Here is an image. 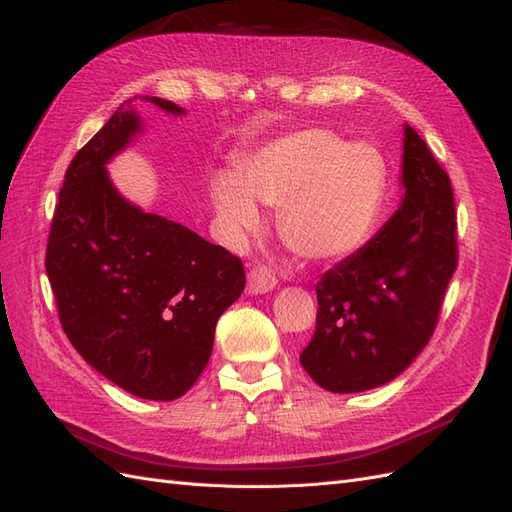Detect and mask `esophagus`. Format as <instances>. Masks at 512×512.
<instances>
[{
    "label": "esophagus",
    "mask_w": 512,
    "mask_h": 512,
    "mask_svg": "<svg viewBox=\"0 0 512 512\" xmlns=\"http://www.w3.org/2000/svg\"><path fill=\"white\" fill-rule=\"evenodd\" d=\"M276 287V279L272 270H268L266 266H255L251 272H248V283H246V291L251 296H259V294H268Z\"/></svg>",
    "instance_id": "34e87169"
}]
</instances>
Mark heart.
<instances>
[{
    "label": "heart",
    "instance_id": "heart-1",
    "mask_svg": "<svg viewBox=\"0 0 512 512\" xmlns=\"http://www.w3.org/2000/svg\"><path fill=\"white\" fill-rule=\"evenodd\" d=\"M386 191L382 152L324 128L276 137L240 160L238 178L216 171L210 180L212 208L233 242L264 225L259 203L279 210L283 242L311 261H337L367 244Z\"/></svg>",
    "mask_w": 512,
    "mask_h": 512
}]
</instances>
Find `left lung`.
Listing matches in <instances>:
<instances>
[{
	"label": "left lung",
	"instance_id": "left-lung-1",
	"mask_svg": "<svg viewBox=\"0 0 512 512\" xmlns=\"http://www.w3.org/2000/svg\"><path fill=\"white\" fill-rule=\"evenodd\" d=\"M403 199L360 251L317 283V328L300 362L330 392L392 382L425 349L457 268L455 197L416 130L403 128Z\"/></svg>",
	"mask_w": 512,
	"mask_h": 512
}]
</instances>
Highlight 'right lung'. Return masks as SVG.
Wrapping results in <instances>:
<instances>
[{
	"label": "right lung",
	"mask_w": 512,
	"mask_h": 512,
	"mask_svg": "<svg viewBox=\"0 0 512 512\" xmlns=\"http://www.w3.org/2000/svg\"><path fill=\"white\" fill-rule=\"evenodd\" d=\"M133 100L72 158L45 264L62 328L83 360L135 397L173 401L206 369L216 321L244 291V268L113 186L107 163L143 133ZM141 100L186 113L171 100Z\"/></svg>",
	"instance_id": "obj_1"
}]
</instances>
